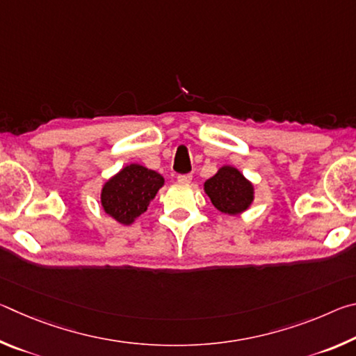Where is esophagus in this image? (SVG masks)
<instances>
[{
  "instance_id": "1",
  "label": "esophagus",
  "mask_w": 356,
  "mask_h": 356,
  "mask_svg": "<svg viewBox=\"0 0 356 356\" xmlns=\"http://www.w3.org/2000/svg\"><path fill=\"white\" fill-rule=\"evenodd\" d=\"M191 179H193L191 174H179L177 176V180L180 184H190Z\"/></svg>"
}]
</instances>
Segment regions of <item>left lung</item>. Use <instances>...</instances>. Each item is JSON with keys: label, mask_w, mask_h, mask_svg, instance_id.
Segmentation results:
<instances>
[{"label": "left lung", "mask_w": 356, "mask_h": 356, "mask_svg": "<svg viewBox=\"0 0 356 356\" xmlns=\"http://www.w3.org/2000/svg\"><path fill=\"white\" fill-rule=\"evenodd\" d=\"M207 196L213 206L222 213L237 215L250 207L252 202V185L243 174L232 166H222L221 170L204 184Z\"/></svg>", "instance_id": "1"}]
</instances>
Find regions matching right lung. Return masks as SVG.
I'll return each instance as SVG.
<instances>
[{
    "label": "right lung",
    "mask_w": 356,
    "mask_h": 356,
    "mask_svg": "<svg viewBox=\"0 0 356 356\" xmlns=\"http://www.w3.org/2000/svg\"><path fill=\"white\" fill-rule=\"evenodd\" d=\"M163 184L165 179L159 172L141 165L125 166L102 188V206L116 221L131 225L146 212Z\"/></svg>",
    "instance_id": "obj_1"
}]
</instances>
